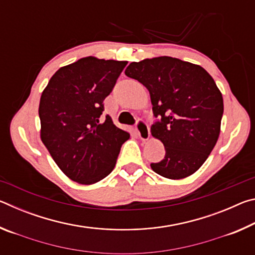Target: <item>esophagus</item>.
<instances>
[{
  "label": "esophagus",
  "instance_id": "esophagus-1",
  "mask_svg": "<svg viewBox=\"0 0 255 255\" xmlns=\"http://www.w3.org/2000/svg\"><path fill=\"white\" fill-rule=\"evenodd\" d=\"M136 130L138 132V136L141 140H147L150 136V130L148 125L146 124L143 119H138L136 123Z\"/></svg>",
  "mask_w": 255,
  "mask_h": 255
}]
</instances>
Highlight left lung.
<instances>
[{
	"label": "left lung",
	"mask_w": 255,
	"mask_h": 255,
	"mask_svg": "<svg viewBox=\"0 0 255 255\" xmlns=\"http://www.w3.org/2000/svg\"><path fill=\"white\" fill-rule=\"evenodd\" d=\"M125 74L149 91L155 122L150 131L165 156L150 167L164 178H187L208 158L221 132L223 96L205 68L162 56L132 62Z\"/></svg>",
	"instance_id": "left-lung-1"
}]
</instances>
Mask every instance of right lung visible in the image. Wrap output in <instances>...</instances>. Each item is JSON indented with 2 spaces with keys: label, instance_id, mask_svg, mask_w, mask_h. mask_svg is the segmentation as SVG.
I'll use <instances>...</instances> for the list:
<instances>
[{
  "label": "right lung",
  "instance_id": "1",
  "mask_svg": "<svg viewBox=\"0 0 255 255\" xmlns=\"http://www.w3.org/2000/svg\"><path fill=\"white\" fill-rule=\"evenodd\" d=\"M127 62L84 57L60 67L41 94L40 137L71 180L92 184L111 173L129 132L100 119Z\"/></svg>",
  "mask_w": 255,
  "mask_h": 255
}]
</instances>
